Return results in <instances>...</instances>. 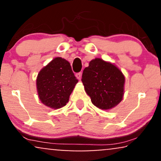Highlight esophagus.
I'll list each match as a JSON object with an SVG mask.
<instances>
[{
    "instance_id": "esophagus-1",
    "label": "esophagus",
    "mask_w": 161,
    "mask_h": 161,
    "mask_svg": "<svg viewBox=\"0 0 161 161\" xmlns=\"http://www.w3.org/2000/svg\"><path fill=\"white\" fill-rule=\"evenodd\" d=\"M75 76H76V78L79 79V80H80L81 78H82V73H78L75 74Z\"/></svg>"
}]
</instances>
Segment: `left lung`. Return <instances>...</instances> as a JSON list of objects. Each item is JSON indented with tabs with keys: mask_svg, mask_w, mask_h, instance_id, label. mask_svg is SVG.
Wrapping results in <instances>:
<instances>
[{
	"mask_svg": "<svg viewBox=\"0 0 161 161\" xmlns=\"http://www.w3.org/2000/svg\"><path fill=\"white\" fill-rule=\"evenodd\" d=\"M82 77L85 91L99 109L110 110L123 100L125 76L112 63L94 59L83 70Z\"/></svg>",
	"mask_w": 161,
	"mask_h": 161,
	"instance_id": "obj_1",
	"label": "left lung"
}]
</instances>
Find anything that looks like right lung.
I'll use <instances>...</instances> for the list:
<instances>
[{"label": "right lung", "instance_id": "1", "mask_svg": "<svg viewBox=\"0 0 161 161\" xmlns=\"http://www.w3.org/2000/svg\"><path fill=\"white\" fill-rule=\"evenodd\" d=\"M77 82L69 63L62 57H55L40 70L37 76L38 97L50 108H61L68 103Z\"/></svg>", "mask_w": 161, "mask_h": 161}]
</instances>
